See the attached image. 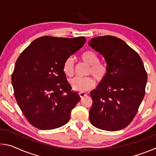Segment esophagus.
Here are the masks:
<instances>
[{"instance_id": "esophagus-1", "label": "esophagus", "mask_w": 156, "mask_h": 156, "mask_svg": "<svg viewBox=\"0 0 156 156\" xmlns=\"http://www.w3.org/2000/svg\"><path fill=\"white\" fill-rule=\"evenodd\" d=\"M79 96H80V97L82 98L86 96L87 94L84 93V92H80V93H79Z\"/></svg>"}]
</instances>
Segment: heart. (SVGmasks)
<instances>
[{
    "mask_svg": "<svg viewBox=\"0 0 156 156\" xmlns=\"http://www.w3.org/2000/svg\"><path fill=\"white\" fill-rule=\"evenodd\" d=\"M80 58L87 64L90 65L89 73L94 76L97 80L101 81L106 77L107 74V68L105 65L100 62L98 55L93 50H87L82 53ZM62 70L66 76L72 77L74 73V62L72 57H69L65 60L62 65ZM71 85L75 91L84 92L94 87L95 81L91 77L73 78L70 81Z\"/></svg>",
    "mask_w": 156,
    "mask_h": 156,
    "instance_id": "obj_1",
    "label": "heart"
}]
</instances>
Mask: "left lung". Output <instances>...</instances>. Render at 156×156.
<instances>
[{"instance_id":"left-lung-1","label":"left lung","mask_w":156,"mask_h":156,"mask_svg":"<svg viewBox=\"0 0 156 156\" xmlns=\"http://www.w3.org/2000/svg\"><path fill=\"white\" fill-rule=\"evenodd\" d=\"M89 45L107 62V74L91 92L89 120L95 127L115 131L127 126L145 94L147 73L138 53L115 36L91 38Z\"/></svg>"}]
</instances>
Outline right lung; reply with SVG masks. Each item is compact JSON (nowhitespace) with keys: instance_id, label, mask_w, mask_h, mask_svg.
Masks as SVG:
<instances>
[{"instance_id":"obj_1","label":"right lung","mask_w":156,"mask_h":156,"mask_svg":"<svg viewBox=\"0 0 156 156\" xmlns=\"http://www.w3.org/2000/svg\"><path fill=\"white\" fill-rule=\"evenodd\" d=\"M85 42L84 36H42L18 58L12 76L14 96L23 115L34 127L49 130L69 120L71 112L80 98L72 90L62 65Z\"/></svg>"}]
</instances>
